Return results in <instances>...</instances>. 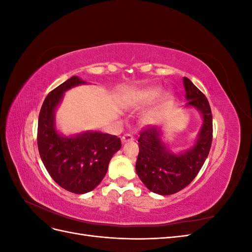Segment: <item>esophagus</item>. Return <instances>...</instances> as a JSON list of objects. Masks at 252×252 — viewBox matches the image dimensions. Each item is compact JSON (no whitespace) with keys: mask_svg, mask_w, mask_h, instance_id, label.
<instances>
[{"mask_svg":"<svg viewBox=\"0 0 252 252\" xmlns=\"http://www.w3.org/2000/svg\"><path fill=\"white\" fill-rule=\"evenodd\" d=\"M134 138L130 133H126L123 136H122V143H126V142H131L133 141Z\"/></svg>","mask_w":252,"mask_h":252,"instance_id":"1","label":"esophagus"}]
</instances>
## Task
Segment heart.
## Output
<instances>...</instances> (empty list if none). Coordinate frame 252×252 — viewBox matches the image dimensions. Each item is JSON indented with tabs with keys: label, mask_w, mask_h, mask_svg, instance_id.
<instances>
[{
	"label": "heart",
	"mask_w": 252,
	"mask_h": 252,
	"mask_svg": "<svg viewBox=\"0 0 252 252\" xmlns=\"http://www.w3.org/2000/svg\"><path fill=\"white\" fill-rule=\"evenodd\" d=\"M158 95H159L158 89L151 88V89L143 90L132 97L130 105H131V107L134 109H141V108H144V107H146V106L150 105Z\"/></svg>",
	"instance_id": "heart-1"
}]
</instances>
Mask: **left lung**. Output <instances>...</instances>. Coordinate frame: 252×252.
I'll list each match as a JSON object with an SVG mask.
<instances>
[{
	"label": "left lung",
	"instance_id": "left-lung-1",
	"mask_svg": "<svg viewBox=\"0 0 252 252\" xmlns=\"http://www.w3.org/2000/svg\"><path fill=\"white\" fill-rule=\"evenodd\" d=\"M187 106H192L203 116V126L194 146L180 155L165 147L158 127L143 128L140 133L139 156L135 170L150 191L169 195L188 186L207 158L212 143V114L207 97L194 84L184 78Z\"/></svg>",
	"mask_w": 252,
	"mask_h": 252
}]
</instances>
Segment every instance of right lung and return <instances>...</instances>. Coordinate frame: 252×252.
Listing matches in <instances>:
<instances>
[{"label": "right lung", "instance_id": "add662e5", "mask_svg": "<svg viewBox=\"0 0 252 252\" xmlns=\"http://www.w3.org/2000/svg\"><path fill=\"white\" fill-rule=\"evenodd\" d=\"M85 83L74 75L50 91L37 124V148L45 168L57 184L77 194L100 184L112 156L122 146L117 135L87 131L67 138L56 130L55 111L64 93Z\"/></svg>", "mask_w": 252, "mask_h": 252}]
</instances>
